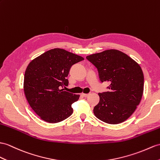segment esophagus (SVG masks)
<instances>
[{
    "instance_id": "34e87169",
    "label": "esophagus",
    "mask_w": 160,
    "mask_h": 160,
    "mask_svg": "<svg viewBox=\"0 0 160 160\" xmlns=\"http://www.w3.org/2000/svg\"><path fill=\"white\" fill-rule=\"evenodd\" d=\"M81 95H82V96H83V97H88L89 94V93H81Z\"/></svg>"
}]
</instances>
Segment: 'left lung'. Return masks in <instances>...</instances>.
I'll return each instance as SVG.
<instances>
[{"mask_svg":"<svg viewBox=\"0 0 160 160\" xmlns=\"http://www.w3.org/2000/svg\"><path fill=\"white\" fill-rule=\"evenodd\" d=\"M86 58L98 69L100 81L110 83L109 91L98 93L100 102L93 108V113L107 123L123 122L141 102L144 89L141 67L127 54L114 49L91 54Z\"/></svg>","mask_w":160,"mask_h":160,"instance_id":"obj_1","label":"left lung"}]
</instances>
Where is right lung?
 Instances as JSON below:
<instances>
[{"instance_id": "obj_1", "label": "right lung", "mask_w": 160, "mask_h": 160, "mask_svg": "<svg viewBox=\"0 0 160 160\" xmlns=\"http://www.w3.org/2000/svg\"><path fill=\"white\" fill-rule=\"evenodd\" d=\"M83 60L77 54L55 48L30 62L25 71L24 91L30 107L42 120L58 123L72 115V104L80 95L61 88L68 84L67 77L72 65Z\"/></svg>"}]
</instances>
